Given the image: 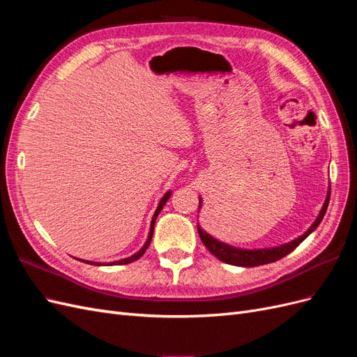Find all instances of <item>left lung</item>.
I'll return each instance as SVG.
<instances>
[{"mask_svg": "<svg viewBox=\"0 0 357 357\" xmlns=\"http://www.w3.org/2000/svg\"><path fill=\"white\" fill-rule=\"evenodd\" d=\"M329 198H331V190L328 193V198L323 204V208L319 214V218L316 219V222L311 225V228L304 234L301 235L299 238L290 241L287 244L283 245H278L274 248H261V250H243V248H235L232 245H228L225 243H220L215 238H213L211 235H208L205 231H202L199 226H198V234L201 236V241L204 243V245L208 248L210 253L214 255L218 259H220L222 262L225 264H229V265H235V266H245V268H250V266H259V265H265V264H271L278 261V259L284 257L286 255H289L290 252H294L295 248L304 241L307 236L314 231L317 226L320 225L323 215H325L326 210H328V204H329ZM201 202V199H199ZM201 205V204H199Z\"/></svg>", "mask_w": 357, "mask_h": 357, "instance_id": "left-lung-1", "label": "left lung"}]
</instances>
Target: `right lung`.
Instances as JSON below:
<instances>
[{"mask_svg": "<svg viewBox=\"0 0 357 357\" xmlns=\"http://www.w3.org/2000/svg\"><path fill=\"white\" fill-rule=\"evenodd\" d=\"M169 197H171V192H167L164 197H162V199H160V202H159V205H158V208H156V211H155V214H153V219H152V223H150V232H149V238H147V241H146V244H144V247L142 248V250H139L138 253H135L134 256H131V257H126V259H122V261H116V262H110V264H105V265H126V264H131V262H134V261H137V259H139L142 257L143 255H144V252L147 250V247L150 245V241H152V236H153V229H155V222H156V218H158V214L160 213V210H162V207H164L165 205V202L169 199ZM80 261V259H79ZM82 262H86V261H82ZM86 264H92V265H104V264H93V262H86Z\"/></svg>", "mask_w": 357, "mask_h": 357, "instance_id": "1", "label": "right lung"}]
</instances>
